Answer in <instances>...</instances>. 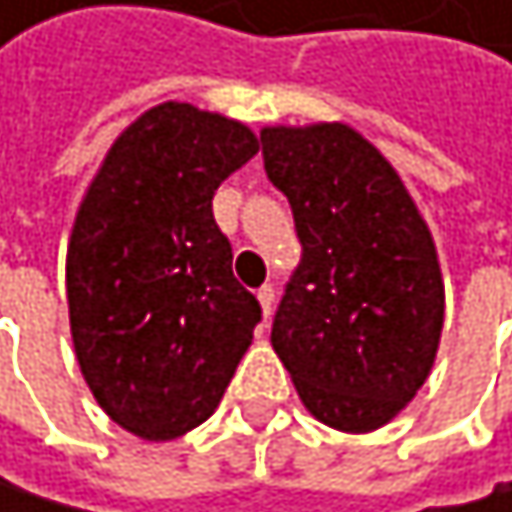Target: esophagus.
<instances>
[{
	"mask_svg": "<svg viewBox=\"0 0 512 512\" xmlns=\"http://www.w3.org/2000/svg\"><path fill=\"white\" fill-rule=\"evenodd\" d=\"M258 301H261V310H264V316H270V313H273V301H276V288H273V285H264V288H258Z\"/></svg>",
	"mask_w": 512,
	"mask_h": 512,
	"instance_id": "esophagus-1",
	"label": "esophagus"
}]
</instances>
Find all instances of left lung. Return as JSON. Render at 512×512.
I'll use <instances>...</instances> for the list:
<instances>
[{
	"label": "left lung",
	"mask_w": 512,
	"mask_h": 512,
	"mask_svg": "<svg viewBox=\"0 0 512 512\" xmlns=\"http://www.w3.org/2000/svg\"><path fill=\"white\" fill-rule=\"evenodd\" d=\"M261 150L304 248L273 350L316 421L371 433L415 399L439 350L433 236L396 168L350 125H270Z\"/></svg>",
	"instance_id": "left-lung-1"
}]
</instances>
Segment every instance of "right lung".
I'll return each mask as SVG.
<instances>
[{"label":"right lung","instance_id":"obj_1","mask_svg":"<svg viewBox=\"0 0 512 512\" xmlns=\"http://www.w3.org/2000/svg\"><path fill=\"white\" fill-rule=\"evenodd\" d=\"M254 153L248 125L168 101L116 137L76 211V359L97 405L147 442L211 418L261 322L211 211L214 190Z\"/></svg>","mask_w":512,"mask_h":512}]
</instances>
